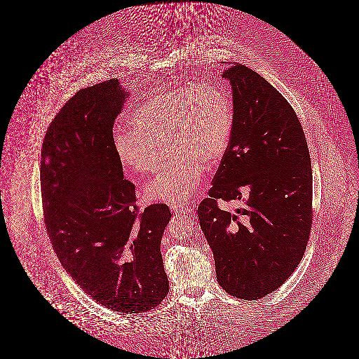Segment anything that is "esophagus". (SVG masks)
I'll list each match as a JSON object with an SVG mask.
<instances>
[{
  "instance_id": "34e87169",
  "label": "esophagus",
  "mask_w": 359,
  "mask_h": 359,
  "mask_svg": "<svg viewBox=\"0 0 359 359\" xmlns=\"http://www.w3.org/2000/svg\"><path fill=\"white\" fill-rule=\"evenodd\" d=\"M171 208V210L174 212V213H189L191 212V207L187 204V203H177V204H171L170 205Z\"/></svg>"
}]
</instances>
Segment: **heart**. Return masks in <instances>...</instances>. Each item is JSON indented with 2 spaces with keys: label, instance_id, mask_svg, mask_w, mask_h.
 I'll list each match as a JSON object with an SVG mask.
<instances>
[{
  "label": "heart",
  "instance_id": "obj_1",
  "mask_svg": "<svg viewBox=\"0 0 359 359\" xmlns=\"http://www.w3.org/2000/svg\"><path fill=\"white\" fill-rule=\"evenodd\" d=\"M234 120V102L219 86H200L187 93L165 90L133 113V130L114 133L113 149L123 167L142 174L155 167L161 144L168 141L172 152L144 187V196L150 201L177 204L194 192L204 163H219Z\"/></svg>",
  "mask_w": 359,
  "mask_h": 359
}]
</instances>
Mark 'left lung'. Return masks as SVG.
I'll return each instance as SVG.
<instances>
[{"label":"left lung","mask_w":359,"mask_h":359,"mask_svg":"<svg viewBox=\"0 0 359 359\" xmlns=\"http://www.w3.org/2000/svg\"><path fill=\"white\" fill-rule=\"evenodd\" d=\"M234 128L209 197L197 208L219 285L257 300L285 282L303 259L312 228V167L304 130L276 88L249 67L233 65ZM236 199V214L217 198Z\"/></svg>","instance_id":"left-lung-1"}]
</instances>
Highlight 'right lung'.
<instances>
[{
  "label": "right lung",
  "instance_id": "right-lung-1",
  "mask_svg": "<svg viewBox=\"0 0 359 359\" xmlns=\"http://www.w3.org/2000/svg\"><path fill=\"white\" fill-rule=\"evenodd\" d=\"M125 100L117 80L80 89L44 137L41 189L47 234L62 266L98 304L154 309L168 294L161 242L170 208L141 212L123 179L113 125Z\"/></svg>",
  "mask_w": 359,
  "mask_h": 359
}]
</instances>
